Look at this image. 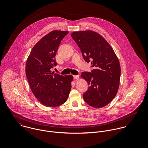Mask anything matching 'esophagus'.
Masks as SVG:
<instances>
[{
	"label": "esophagus",
	"instance_id": "obj_1",
	"mask_svg": "<svg viewBox=\"0 0 148 148\" xmlns=\"http://www.w3.org/2000/svg\"><path fill=\"white\" fill-rule=\"evenodd\" d=\"M73 77H74V79H75L79 80V79H80V77H79V75H73Z\"/></svg>",
	"mask_w": 148,
	"mask_h": 148
}]
</instances>
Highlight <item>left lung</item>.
<instances>
[{
	"mask_svg": "<svg viewBox=\"0 0 148 148\" xmlns=\"http://www.w3.org/2000/svg\"><path fill=\"white\" fill-rule=\"evenodd\" d=\"M71 36L80 48L85 61H90L94 68L91 72L82 73L89 85L83 99L92 107H104L112 101L119 89L121 76L119 59L110 44L96 32L76 31Z\"/></svg>",
	"mask_w": 148,
	"mask_h": 148,
	"instance_id": "left-lung-1",
	"label": "left lung"
}]
</instances>
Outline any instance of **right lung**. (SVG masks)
I'll return each mask as SVG.
<instances>
[{
  "instance_id": "add662e5",
  "label": "right lung",
  "mask_w": 148,
  "mask_h": 148,
  "mask_svg": "<svg viewBox=\"0 0 148 148\" xmlns=\"http://www.w3.org/2000/svg\"><path fill=\"white\" fill-rule=\"evenodd\" d=\"M68 31H51L37 42L27 59L25 75L34 96L43 106L56 107L68 99L72 75L62 76L51 71L57 65L55 56L61 41Z\"/></svg>"
}]
</instances>
